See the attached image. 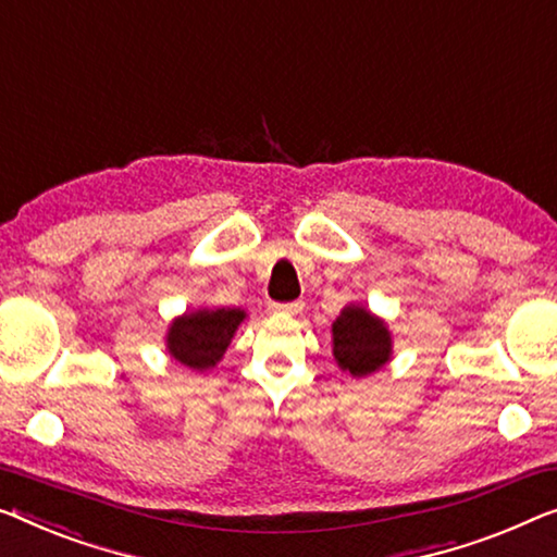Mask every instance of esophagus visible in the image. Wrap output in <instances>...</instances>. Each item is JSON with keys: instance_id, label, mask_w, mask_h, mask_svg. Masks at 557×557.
Segmentation results:
<instances>
[{"instance_id": "34e87169", "label": "esophagus", "mask_w": 557, "mask_h": 557, "mask_svg": "<svg viewBox=\"0 0 557 557\" xmlns=\"http://www.w3.org/2000/svg\"><path fill=\"white\" fill-rule=\"evenodd\" d=\"M302 307H305L302 300H295V302H285V305H272V310L280 314H297V312H302Z\"/></svg>"}]
</instances>
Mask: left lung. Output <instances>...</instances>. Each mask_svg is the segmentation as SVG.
Returning a JSON list of instances; mask_svg holds the SVG:
<instances>
[{"instance_id":"8db88e82","label":"left lung","mask_w":557,"mask_h":557,"mask_svg":"<svg viewBox=\"0 0 557 557\" xmlns=\"http://www.w3.org/2000/svg\"><path fill=\"white\" fill-rule=\"evenodd\" d=\"M335 360L355 377L370 375L389 360V332L364 307L350 305L332 325Z\"/></svg>"}]
</instances>
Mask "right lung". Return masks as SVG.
Here are the masks:
<instances>
[{
    "instance_id": "1",
    "label": "right lung",
    "mask_w": 557,
    "mask_h": 557,
    "mask_svg": "<svg viewBox=\"0 0 557 557\" xmlns=\"http://www.w3.org/2000/svg\"><path fill=\"white\" fill-rule=\"evenodd\" d=\"M243 318V310H230V307L182 314L172 322L168 335L172 358L195 370L212 368L225 355Z\"/></svg>"
}]
</instances>
